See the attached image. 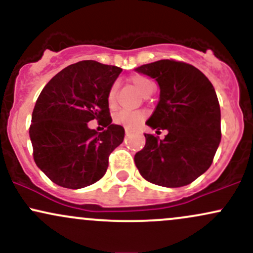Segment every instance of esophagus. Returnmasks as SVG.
I'll return each mask as SVG.
<instances>
[{
	"instance_id": "34e87169",
	"label": "esophagus",
	"mask_w": 253,
	"mask_h": 253,
	"mask_svg": "<svg viewBox=\"0 0 253 253\" xmlns=\"http://www.w3.org/2000/svg\"><path fill=\"white\" fill-rule=\"evenodd\" d=\"M126 133H128V130H127V129H126Z\"/></svg>"
}]
</instances>
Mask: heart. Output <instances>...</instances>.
I'll use <instances>...</instances> for the list:
<instances>
[{
    "mask_svg": "<svg viewBox=\"0 0 253 253\" xmlns=\"http://www.w3.org/2000/svg\"><path fill=\"white\" fill-rule=\"evenodd\" d=\"M128 82L130 85L134 88L141 96L147 97L155 90V85L151 82L149 78L141 75H133L129 77ZM107 104H108V108L110 110H115L118 107V85L117 84H113L110 86L108 95H107ZM145 115L144 112H119L118 114H115L114 121L117 124L123 125V126L127 127V128H136L141 123L144 121Z\"/></svg>",
    "mask_w": 253,
    "mask_h": 253,
    "instance_id": "obj_1",
    "label": "heart"
}]
</instances>
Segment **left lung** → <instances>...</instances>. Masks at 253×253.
Here are the masks:
<instances>
[{"label": "left lung", "mask_w": 253, "mask_h": 253, "mask_svg": "<svg viewBox=\"0 0 253 253\" xmlns=\"http://www.w3.org/2000/svg\"><path fill=\"white\" fill-rule=\"evenodd\" d=\"M136 71L155 78L161 88L146 125L168 129L163 140L145 133L146 144L134 156L136 168L153 184H189L213 163L221 139V114L213 84L195 66L175 59L145 64Z\"/></svg>", "instance_id": "1"}]
</instances>
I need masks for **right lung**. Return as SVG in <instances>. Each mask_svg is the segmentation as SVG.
Masks as SVG:
<instances>
[{"label":"right lung","instance_id":"right-lung-1","mask_svg":"<svg viewBox=\"0 0 253 253\" xmlns=\"http://www.w3.org/2000/svg\"><path fill=\"white\" fill-rule=\"evenodd\" d=\"M123 69L95 60L66 66L43 86L32 114L33 158L52 182L80 189L106 173L109 155L123 143L125 129L112 125L107 95ZM96 118L107 128L87 127Z\"/></svg>","mask_w":253,"mask_h":253}]
</instances>
